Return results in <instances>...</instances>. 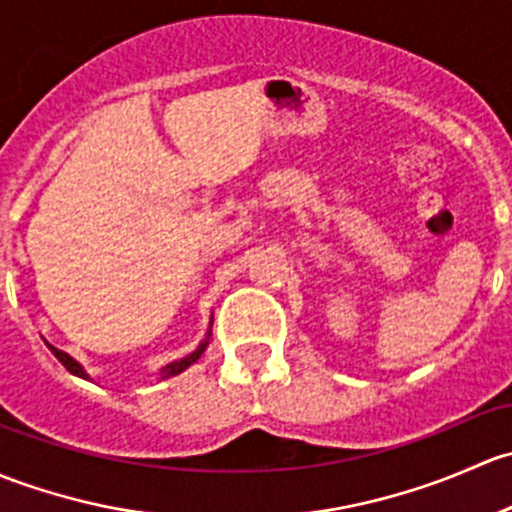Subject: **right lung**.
Instances as JSON below:
<instances>
[{"label": "right lung", "mask_w": 512, "mask_h": 512, "mask_svg": "<svg viewBox=\"0 0 512 512\" xmlns=\"http://www.w3.org/2000/svg\"><path fill=\"white\" fill-rule=\"evenodd\" d=\"M209 335H212V330H209V333H207V340H202V342H199V347H197V350L192 352V355H187V357H182V360H175V362H170V365H165V367H162V370H160V377H162V379H167V377H175V374H179V372H184V370H187L189 365H194V362H197L199 357H202V352L207 350V345H209ZM46 345H49V342H46ZM49 350L54 352V355H56V360H59L61 365L66 367L68 372H71V374H76V377H83V379H88L86 370H83V367L78 365V362L73 360V357L68 355V352H63V350H59V347H54V345H49Z\"/></svg>", "instance_id": "obj_1"}]
</instances>
